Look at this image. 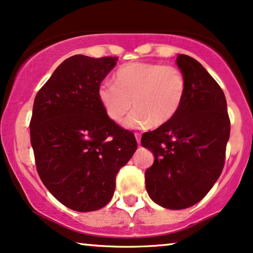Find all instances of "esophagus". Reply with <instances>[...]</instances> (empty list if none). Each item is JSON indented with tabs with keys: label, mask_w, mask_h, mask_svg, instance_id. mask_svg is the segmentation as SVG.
<instances>
[{
	"label": "esophagus",
	"mask_w": 253,
	"mask_h": 253,
	"mask_svg": "<svg viewBox=\"0 0 253 253\" xmlns=\"http://www.w3.org/2000/svg\"><path fill=\"white\" fill-rule=\"evenodd\" d=\"M134 135H135V139H136L137 144H139V146H140V137H141V135H140L139 133H135V134H134Z\"/></svg>",
	"instance_id": "obj_1"
}]
</instances>
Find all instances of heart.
Listing matches in <instances>:
<instances>
[{"label": "heart", "instance_id": "b5f03b06", "mask_svg": "<svg viewBox=\"0 0 253 253\" xmlns=\"http://www.w3.org/2000/svg\"><path fill=\"white\" fill-rule=\"evenodd\" d=\"M186 93V81L176 67L151 62H130L113 75L112 84H102L97 96L106 116L127 128H144L169 124L179 112Z\"/></svg>", "mask_w": 253, "mask_h": 253}]
</instances>
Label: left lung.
Returning <instances> with one entry per match:
<instances>
[{"label":"left lung","instance_id":"left-lung-1","mask_svg":"<svg viewBox=\"0 0 253 253\" xmlns=\"http://www.w3.org/2000/svg\"><path fill=\"white\" fill-rule=\"evenodd\" d=\"M177 66L186 81L179 112L169 124L143 134L141 144L154 154L146 188L154 203L184 210L203 199L224 166L230 120L220 85L203 65L179 54Z\"/></svg>","mask_w":253,"mask_h":253}]
</instances>
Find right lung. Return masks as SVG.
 <instances>
[{
    "instance_id": "1",
    "label": "right lung",
    "mask_w": 253,
    "mask_h": 253,
    "mask_svg": "<svg viewBox=\"0 0 253 253\" xmlns=\"http://www.w3.org/2000/svg\"><path fill=\"white\" fill-rule=\"evenodd\" d=\"M117 61L70 56L54 70L33 104L30 134L39 177L73 211L106 206L117 173L137 148L134 134L106 116L97 96Z\"/></svg>"
}]
</instances>
